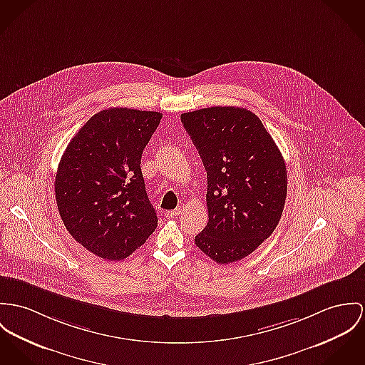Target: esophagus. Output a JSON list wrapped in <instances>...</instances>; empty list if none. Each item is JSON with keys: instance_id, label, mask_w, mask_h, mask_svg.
Listing matches in <instances>:
<instances>
[{"instance_id": "obj_1", "label": "esophagus", "mask_w": 365, "mask_h": 365, "mask_svg": "<svg viewBox=\"0 0 365 365\" xmlns=\"http://www.w3.org/2000/svg\"><path fill=\"white\" fill-rule=\"evenodd\" d=\"M180 212H182V210H180V208H176V210H172V211H167V212H165V217H167V218H176L178 215H180Z\"/></svg>"}]
</instances>
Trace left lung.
<instances>
[{
	"mask_svg": "<svg viewBox=\"0 0 365 365\" xmlns=\"http://www.w3.org/2000/svg\"><path fill=\"white\" fill-rule=\"evenodd\" d=\"M207 170L208 224L196 246L218 264L239 261L272 235L287 193L281 151L246 108L211 107L180 115Z\"/></svg>",
	"mask_w": 365,
	"mask_h": 365,
	"instance_id": "1",
	"label": "left lung"
}]
</instances>
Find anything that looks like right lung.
<instances>
[{"label":"right lung","instance_id":"right-lung-1","mask_svg":"<svg viewBox=\"0 0 365 365\" xmlns=\"http://www.w3.org/2000/svg\"><path fill=\"white\" fill-rule=\"evenodd\" d=\"M161 118L132 108L100 111L69 141L59 161L54 185L61 220L97 257L120 261L157 227L140 163Z\"/></svg>","mask_w":365,"mask_h":365}]
</instances>
